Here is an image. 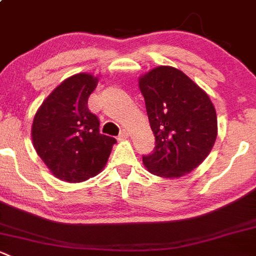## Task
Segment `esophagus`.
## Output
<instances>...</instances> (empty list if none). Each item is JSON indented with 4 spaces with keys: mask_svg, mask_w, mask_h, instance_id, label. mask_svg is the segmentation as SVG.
Listing matches in <instances>:
<instances>
[{
    "mask_svg": "<svg viewBox=\"0 0 256 256\" xmlns=\"http://www.w3.org/2000/svg\"><path fill=\"white\" fill-rule=\"evenodd\" d=\"M128 130H125V128H122V130H121V132H120V135H119V140H125V138H128Z\"/></svg>",
    "mask_w": 256,
    "mask_h": 256,
    "instance_id": "34e87169",
    "label": "esophagus"
}]
</instances>
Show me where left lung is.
Instances as JSON below:
<instances>
[{
  "label": "left lung",
  "mask_w": 256,
  "mask_h": 256,
  "mask_svg": "<svg viewBox=\"0 0 256 256\" xmlns=\"http://www.w3.org/2000/svg\"><path fill=\"white\" fill-rule=\"evenodd\" d=\"M154 152L144 156L150 173L173 179L192 173L210 154L217 137L216 109L202 88L182 71L158 66L138 78Z\"/></svg>",
  "instance_id": "obj_1"
}]
</instances>
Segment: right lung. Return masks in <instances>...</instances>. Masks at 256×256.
<instances>
[{
  "label": "right lung",
  "instance_id": "right-lung-1",
  "mask_svg": "<svg viewBox=\"0 0 256 256\" xmlns=\"http://www.w3.org/2000/svg\"><path fill=\"white\" fill-rule=\"evenodd\" d=\"M98 77L77 74L51 92L38 109L32 140L38 156L58 179L86 182L106 166L114 137L99 132V120L88 109Z\"/></svg>",
  "mask_w": 256,
  "mask_h": 256
}]
</instances>
